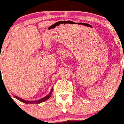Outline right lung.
Instances as JSON below:
<instances>
[{
    "label": "right lung",
    "instance_id": "add662e5",
    "mask_svg": "<svg viewBox=\"0 0 124 124\" xmlns=\"http://www.w3.org/2000/svg\"><path fill=\"white\" fill-rule=\"evenodd\" d=\"M52 91H53V89H51V92L49 93V94H48L46 96H45V97H43L42 99H39V100H37V101H32L24 100V99H22V98H20V97H17V96H14V97H15L17 99L19 100L20 101L25 103V104H40V103H41V102H44V101H46L47 99H48L49 98L51 97V93H52Z\"/></svg>",
    "mask_w": 124,
    "mask_h": 124
}]
</instances>
